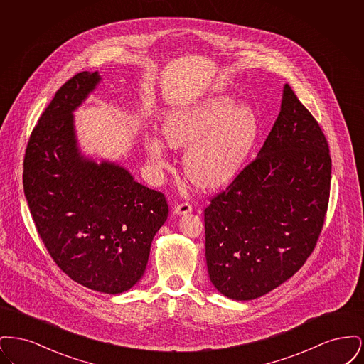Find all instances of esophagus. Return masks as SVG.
Returning <instances> with one entry per match:
<instances>
[{
  "label": "esophagus",
  "mask_w": 364,
  "mask_h": 364,
  "mask_svg": "<svg viewBox=\"0 0 364 364\" xmlns=\"http://www.w3.org/2000/svg\"><path fill=\"white\" fill-rule=\"evenodd\" d=\"M191 211H192V205L188 203V202H183V203H180V205H177L174 208V213L177 215H186V214H188Z\"/></svg>",
  "instance_id": "obj_1"
}]
</instances>
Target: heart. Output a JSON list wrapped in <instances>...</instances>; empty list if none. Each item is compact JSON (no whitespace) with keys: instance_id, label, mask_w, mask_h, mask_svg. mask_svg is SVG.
<instances>
[{"instance_id":"obj_1","label":"heart","mask_w":364,"mask_h":364,"mask_svg":"<svg viewBox=\"0 0 364 364\" xmlns=\"http://www.w3.org/2000/svg\"><path fill=\"white\" fill-rule=\"evenodd\" d=\"M260 135L258 113L237 105L229 95L171 110L162 120V136L174 149H187L184 168L191 181L203 190H218L232 183L247 165ZM150 159L165 166L161 140L146 141Z\"/></svg>"}]
</instances>
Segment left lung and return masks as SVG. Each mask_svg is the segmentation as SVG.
Instances as JSON below:
<instances>
[{
  "label": "left lung",
  "instance_id": "obj_1",
  "mask_svg": "<svg viewBox=\"0 0 364 364\" xmlns=\"http://www.w3.org/2000/svg\"><path fill=\"white\" fill-rule=\"evenodd\" d=\"M329 144L284 86L258 156L205 208L208 277L233 300H252L292 277L311 255L330 195Z\"/></svg>",
  "mask_w": 364,
  "mask_h": 364
}]
</instances>
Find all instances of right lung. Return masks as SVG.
Segmentation results:
<instances>
[{
	"label": "right lung",
	"mask_w": 364,
	"mask_h": 364,
	"mask_svg": "<svg viewBox=\"0 0 364 364\" xmlns=\"http://www.w3.org/2000/svg\"><path fill=\"white\" fill-rule=\"evenodd\" d=\"M100 80L85 70L55 92L27 143L23 187L55 264L83 287L117 294L143 277L169 208L120 165L80 154L72 113Z\"/></svg>",
	"instance_id": "1"
}]
</instances>
